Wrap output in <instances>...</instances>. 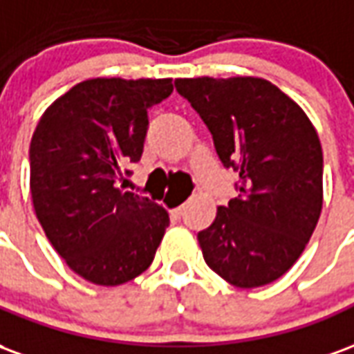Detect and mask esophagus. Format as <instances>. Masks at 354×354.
Here are the masks:
<instances>
[{"instance_id": "obj_1", "label": "esophagus", "mask_w": 354, "mask_h": 354, "mask_svg": "<svg viewBox=\"0 0 354 354\" xmlns=\"http://www.w3.org/2000/svg\"><path fill=\"white\" fill-rule=\"evenodd\" d=\"M182 212H184V205H180V207L172 210V214L174 216H182Z\"/></svg>"}]
</instances>
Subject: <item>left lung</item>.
Returning a JSON list of instances; mask_svg holds the SVG:
<instances>
[{
    "mask_svg": "<svg viewBox=\"0 0 354 354\" xmlns=\"http://www.w3.org/2000/svg\"><path fill=\"white\" fill-rule=\"evenodd\" d=\"M201 115L239 195L199 231L207 266L239 288L288 271L322 210V147L304 109L260 77L176 80Z\"/></svg>",
    "mask_w": 354,
    "mask_h": 354,
    "instance_id": "1",
    "label": "left lung"
}]
</instances>
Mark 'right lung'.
Here are the masks:
<instances>
[{
    "mask_svg": "<svg viewBox=\"0 0 354 354\" xmlns=\"http://www.w3.org/2000/svg\"><path fill=\"white\" fill-rule=\"evenodd\" d=\"M172 80H87L53 102L30 144V192L45 235L85 281L117 286L144 273L169 212L117 187L144 151L147 109Z\"/></svg>",
    "mask_w": 354,
    "mask_h": 354,
    "instance_id": "right-lung-1",
    "label": "right lung"
}]
</instances>
